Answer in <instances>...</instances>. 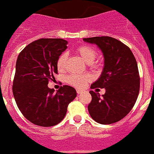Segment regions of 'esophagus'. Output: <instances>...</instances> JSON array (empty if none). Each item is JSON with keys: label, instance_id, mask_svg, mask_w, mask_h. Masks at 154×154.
<instances>
[{"label": "esophagus", "instance_id": "1", "mask_svg": "<svg viewBox=\"0 0 154 154\" xmlns=\"http://www.w3.org/2000/svg\"><path fill=\"white\" fill-rule=\"evenodd\" d=\"M83 91H82V90H79V89H77V94H81V93H82Z\"/></svg>", "mask_w": 154, "mask_h": 154}]
</instances>
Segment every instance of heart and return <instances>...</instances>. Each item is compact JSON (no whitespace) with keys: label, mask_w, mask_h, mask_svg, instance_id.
<instances>
[{"label":"heart","mask_w":154,"mask_h":154,"mask_svg":"<svg viewBox=\"0 0 154 154\" xmlns=\"http://www.w3.org/2000/svg\"><path fill=\"white\" fill-rule=\"evenodd\" d=\"M75 53L80 57L86 63L91 67L96 68L99 65L94 63L97 56V51L94 48L90 45H80L75 50ZM67 54L66 53L60 54L57 60V68L59 71H64L67 67ZM92 76L90 74H70L66 77V81L70 85L77 88H82L86 84L91 81Z\"/></svg>","instance_id":"obj_1"}]
</instances>
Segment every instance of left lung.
<instances>
[{
  "instance_id": "8db88e82",
  "label": "left lung",
  "mask_w": 154,
  "mask_h": 154,
  "mask_svg": "<svg viewBox=\"0 0 154 154\" xmlns=\"http://www.w3.org/2000/svg\"><path fill=\"white\" fill-rule=\"evenodd\" d=\"M97 44L104 57L100 77L91 84V89L105 88L102 97L90 91L92 99L88 111L93 120L101 124H111L125 117L135 104L140 91L137 63L131 49L113 37L102 36L84 38Z\"/></svg>"
}]
</instances>
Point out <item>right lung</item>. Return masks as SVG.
<instances>
[{
  "instance_id": "1",
  "label": "right lung",
  "mask_w": 154,
  "mask_h": 154,
  "mask_svg": "<svg viewBox=\"0 0 154 154\" xmlns=\"http://www.w3.org/2000/svg\"><path fill=\"white\" fill-rule=\"evenodd\" d=\"M67 41L41 38L23 48L16 63L13 91L16 103L23 117L41 127L59 124L67 106L77 96L74 87L63 85L54 92L48 84L57 74V60L67 49Z\"/></svg>"
}]
</instances>
